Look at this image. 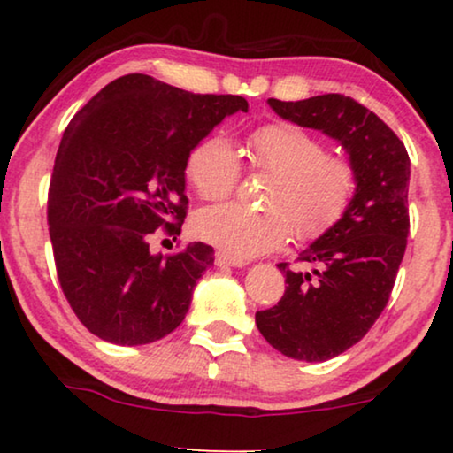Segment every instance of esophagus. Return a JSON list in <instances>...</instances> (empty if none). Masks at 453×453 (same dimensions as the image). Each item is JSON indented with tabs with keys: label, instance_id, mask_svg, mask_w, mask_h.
<instances>
[{
	"label": "esophagus",
	"instance_id": "34e87169",
	"mask_svg": "<svg viewBox=\"0 0 453 453\" xmlns=\"http://www.w3.org/2000/svg\"><path fill=\"white\" fill-rule=\"evenodd\" d=\"M214 262H216V265H233V268H241V265H245L243 259H234L222 251H216Z\"/></svg>",
	"mask_w": 453,
	"mask_h": 453
}]
</instances>
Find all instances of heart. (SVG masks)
<instances>
[{
  "label": "heart",
  "instance_id": "obj_1",
  "mask_svg": "<svg viewBox=\"0 0 453 453\" xmlns=\"http://www.w3.org/2000/svg\"><path fill=\"white\" fill-rule=\"evenodd\" d=\"M247 165L270 173L264 203L253 210L239 203L206 208L196 216L194 231L234 259L278 250L293 233L307 243L324 237L349 212L358 175L355 165L327 154L319 138L288 121L265 123L245 140ZM241 160L222 135H206L189 152L185 175L203 200H225L241 179Z\"/></svg>",
  "mask_w": 453,
  "mask_h": 453
}]
</instances>
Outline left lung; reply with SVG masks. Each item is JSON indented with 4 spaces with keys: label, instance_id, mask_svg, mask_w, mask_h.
<instances>
[{
    "label": "left lung",
    "instance_id": "left-lung-1",
    "mask_svg": "<svg viewBox=\"0 0 453 453\" xmlns=\"http://www.w3.org/2000/svg\"><path fill=\"white\" fill-rule=\"evenodd\" d=\"M268 103L284 119L340 140L358 175L344 219L296 257L315 270L278 264L287 278L282 299L256 313L257 330L276 350L319 363L357 344L388 305L411 231V158L398 135L350 96Z\"/></svg>",
    "mask_w": 453,
    "mask_h": 453
}]
</instances>
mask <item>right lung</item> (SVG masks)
Returning <instances> with one entry per match:
<instances>
[{"mask_svg":"<svg viewBox=\"0 0 453 453\" xmlns=\"http://www.w3.org/2000/svg\"><path fill=\"white\" fill-rule=\"evenodd\" d=\"M247 107L243 96L127 73L73 115L55 157L47 222L61 290L95 336L150 344L183 321L214 250L197 241L152 256L150 239L181 233L189 152Z\"/></svg>","mask_w":453,"mask_h":453,"instance_id":"right-lung-1","label":"right lung"}]
</instances>
